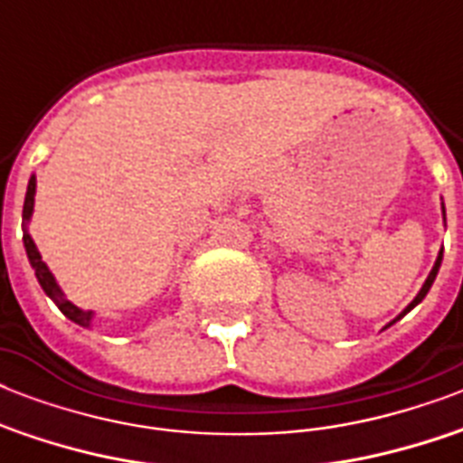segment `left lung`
Listing matches in <instances>:
<instances>
[{
	"mask_svg": "<svg viewBox=\"0 0 463 463\" xmlns=\"http://www.w3.org/2000/svg\"><path fill=\"white\" fill-rule=\"evenodd\" d=\"M442 216H445V203H442ZM439 264H442V250H439V254H438V260H435V267H432V271H430V274H428V279H425V283H423V288L418 290V296H416V298H413V300H411V303H409V307L403 309L402 315L396 317V319H392V322H389V324H387V326H392V324H394V322H399V319H402V317H403V315H406V312H411V309L416 307V305H418V303H420V300H423V298H425V296H428V290H430V286H432V283H435V276H438V271H439ZM387 326H384V329H387Z\"/></svg>",
	"mask_w": 463,
	"mask_h": 463,
	"instance_id": "left-lung-1",
	"label": "left lung"
}]
</instances>
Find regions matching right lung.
Wrapping results in <instances>:
<instances>
[{"label": "right lung", "instance_id": "1", "mask_svg": "<svg viewBox=\"0 0 463 463\" xmlns=\"http://www.w3.org/2000/svg\"><path fill=\"white\" fill-rule=\"evenodd\" d=\"M33 206H35V175H31V180H28V189H25V202H24V247L25 254H28V261H31V267L35 269V279H38L40 288L45 290V296L52 300L57 307L61 309V315L69 317L71 322L79 324V326H86L89 329L90 322H93V317L96 312H90V309H81L76 307L67 296H64V290L57 286V279L52 276V271L47 269V264L40 257L38 247L33 242L31 232H28V223H31L33 216Z\"/></svg>", "mask_w": 463, "mask_h": 463}]
</instances>
